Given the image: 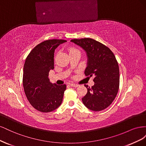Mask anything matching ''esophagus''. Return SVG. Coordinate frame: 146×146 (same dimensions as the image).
Masks as SVG:
<instances>
[{
  "instance_id": "34e87169",
  "label": "esophagus",
  "mask_w": 146,
  "mask_h": 146,
  "mask_svg": "<svg viewBox=\"0 0 146 146\" xmlns=\"http://www.w3.org/2000/svg\"><path fill=\"white\" fill-rule=\"evenodd\" d=\"M70 85L72 86V87H75V88H77L78 87L79 85H78V84H76V83H70Z\"/></svg>"
}]
</instances>
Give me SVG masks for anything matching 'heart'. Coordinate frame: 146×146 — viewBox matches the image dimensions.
Instances as JSON below:
<instances>
[{"label": "heart", "instance_id": "1", "mask_svg": "<svg viewBox=\"0 0 146 146\" xmlns=\"http://www.w3.org/2000/svg\"><path fill=\"white\" fill-rule=\"evenodd\" d=\"M77 50H77L76 48H73V47H70V48H69V53L74 52V51H77Z\"/></svg>", "mask_w": 146, "mask_h": 146}]
</instances>
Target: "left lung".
Wrapping results in <instances>:
<instances>
[{
    "mask_svg": "<svg viewBox=\"0 0 146 146\" xmlns=\"http://www.w3.org/2000/svg\"><path fill=\"white\" fill-rule=\"evenodd\" d=\"M85 50L88 56L86 76L93 77L94 85L88 89L82 98L85 107L92 111H99L111 104L119 87L118 63L113 52L101 42L91 38L70 40Z\"/></svg>",
    "mask_w": 146,
    "mask_h": 146,
    "instance_id": "8db88e82",
    "label": "left lung"
}]
</instances>
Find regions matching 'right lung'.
I'll use <instances>...</instances> for the list:
<instances>
[{
    "mask_svg": "<svg viewBox=\"0 0 146 146\" xmlns=\"http://www.w3.org/2000/svg\"><path fill=\"white\" fill-rule=\"evenodd\" d=\"M64 39H48L39 43L25 59L23 70V87L32 107L39 111L48 113L60 107L63 100L65 84L57 85L48 78L50 70L54 69L55 49Z\"/></svg>",
    "mask_w": 146,
    "mask_h": 146,
    "instance_id": "1",
    "label": "right lung"
}]
</instances>
